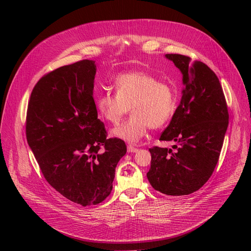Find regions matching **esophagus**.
Instances as JSON below:
<instances>
[{
	"instance_id": "obj_1",
	"label": "esophagus",
	"mask_w": 251,
	"mask_h": 251,
	"mask_svg": "<svg viewBox=\"0 0 251 251\" xmlns=\"http://www.w3.org/2000/svg\"><path fill=\"white\" fill-rule=\"evenodd\" d=\"M138 151V149L137 148H135V147H133V146H127V151L128 153H136V151Z\"/></svg>"
}]
</instances>
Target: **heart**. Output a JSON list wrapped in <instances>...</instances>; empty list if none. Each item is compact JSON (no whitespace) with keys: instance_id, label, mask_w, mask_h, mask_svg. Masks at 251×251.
Returning <instances> with one entry per match:
<instances>
[{"instance_id":"heart-1","label":"heart","mask_w":251,"mask_h":251,"mask_svg":"<svg viewBox=\"0 0 251 251\" xmlns=\"http://www.w3.org/2000/svg\"><path fill=\"white\" fill-rule=\"evenodd\" d=\"M115 93L105 92L96 98L100 115L117 126L131 108L132 116L113 134L130 142L146 136L149 128H160L177 110V93L169 82L144 71L120 73L114 79Z\"/></svg>"}]
</instances>
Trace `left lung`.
Instances as JSON below:
<instances>
[{
    "instance_id": "8db88e82",
    "label": "left lung",
    "mask_w": 251,
    "mask_h": 251,
    "mask_svg": "<svg viewBox=\"0 0 251 251\" xmlns=\"http://www.w3.org/2000/svg\"><path fill=\"white\" fill-rule=\"evenodd\" d=\"M183 74L184 90L160 140L175 141L176 151L153 147L147 177L156 191L169 196L189 195L210 178L228 126V109L216 73L200 60L166 54Z\"/></svg>"
}]
</instances>
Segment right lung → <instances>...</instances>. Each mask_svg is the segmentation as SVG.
<instances>
[{
  "mask_svg": "<svg viewBox=\"0 0 251 251\" xmlns=\"http://www.w3.org/2000/svg\"><path fill=\"white\" fill-rule=\"evenodd\" d=\"M96 66L82 59L48 72L35 83L27 108L26 138L48 183L70 201L90 206L111 194L126 153L107 138L93 98Z\"/></svg>",
  "mask_w": 251,
  "mask_h": 251,
  "instance_id": "obj_1",
  "label": "right lung"
}]
</instances>
